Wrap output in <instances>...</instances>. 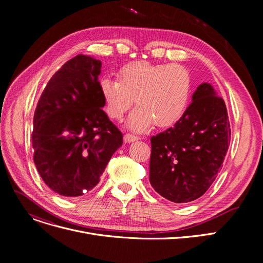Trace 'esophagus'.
<instances>
[{
  "label": "esophagus",
  "mask_w": 263,
  "mask_h": 263,
  "mask_svg": "<svg viewBox=\"0 0 263 263\" xmlns=\"http://www.w3.org/2000/svg\"><path fill=\"white\" fill-rule=\"evenodd\" d=\"M140 137L136 136V135H133V134H130V133H127L126 135H124L123 137V141L124 143H132V142H135V141H139Z\"/></svg>",
  "instance_id": "34e87169"
}]
</instances>
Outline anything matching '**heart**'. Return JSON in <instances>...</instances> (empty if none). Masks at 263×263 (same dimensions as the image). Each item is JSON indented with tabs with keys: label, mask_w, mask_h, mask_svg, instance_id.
I'll return each instance as SVG.
<instances>
[{
	"label": "heart",
	"mask_w": 263,
	"mask_h": 263,
	"mask_svg": "<svg viewBox=\"0 0 263 263\" xmlns=\"http://www.w3.org/2000/svg\"><path fill=\"white\" fill-rule=\"evenodd\" d=\"M104 109L108 117L119 120L132 107L129 127L145 131L155 123L165 128L181 118L189 105L192 78L187 69L176 64H153L137 61L124 65L117 80L100 81Z\"/></svg>",
	"instance_id": "heart-1"
}]
</instances>
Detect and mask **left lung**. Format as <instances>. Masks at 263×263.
<instances>
[{
  "mask_svg": "<svg viewBox=\"0 0 263 263\" xmlns=\"http://www.w3.org/2000/svg\"><path fill=\"white\" fill-rule=\"evenodd\" d=\"M230 135L225 101L202 83L175 126L150 139L151 186L176 203L199 198L222 167Z\"/></svg>",
  "mask_w": 263,
  "mask_h": 263,
  "instance_id": "left-lung-1",
  "label": "left lung"
}]
</instances>
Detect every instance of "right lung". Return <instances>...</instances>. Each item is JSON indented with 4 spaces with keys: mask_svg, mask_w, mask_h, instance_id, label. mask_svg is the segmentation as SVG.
<instances>
[{
    "mask_svg": "<svg viewBox=\"0 0 263 263\" xmlns=\"http://www.w3.org/2000/svg\"><path fill=\"white\" fill-rule=\"evenodd\" d=\"M100 72L99 60L77 55L53 74L35 109L34 162L45 183L62 196L93 189L122 145V133L101 108Z\"/></svg>",
    "mask_w": 263,
    "mask_h": 263,
    "instance_id": "1",
    "label": "right lung"
}]
</instances>
